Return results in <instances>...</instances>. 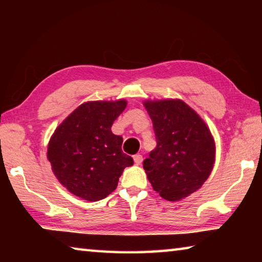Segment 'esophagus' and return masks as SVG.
Wrapping results in <instances>:
<instances>
[{
	"label": "esophagus",
	"mask_w": 262,
	"mask_h": 262,
	"mask_svg": "<svg viewBox=\"0 0 262 262\" xmlns=\"http://www.w3.org/2000/svg\"><path fill=\"white\" fill-rule=\"evenodd\" d=\"M133 158H134V163L136 164V165H140V164L143 162V157H142V155H140V154L135 155V156Z\"/></svg>",
	"instance_id": "obj_1"
}]
</instances>
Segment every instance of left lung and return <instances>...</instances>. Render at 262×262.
<instances>
[{"label": "left lung", "instance_id": "1", "mask_svg": "<svg viewBox=\"0 0 262 262\" xmlns=\"http://www.w3.org/2000/svg\"><path fill=\"white\" fill-rule=\"evenodd\" d=\"M157 145L143 167L154 189L167 201L194 193L209 177L215 162L210 130L181 100L144 101Z\"/></svg>", "mask_w": 262, "mask_h": 262}]
</instances>
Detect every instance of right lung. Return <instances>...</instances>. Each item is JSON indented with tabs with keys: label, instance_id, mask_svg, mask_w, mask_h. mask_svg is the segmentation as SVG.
<instances>
[{
	"label": "right lung",
	"instance_id": "right-lung-1",
	"mask_svg": "<svg viewBox=\"0 0 262 262\" xmlns=\"http://www.w3.org/2000/svg\"><path fill=\"white\" fill-rule=\"evenodd\" d=\"M126 100L82 104L56 128L47 157L60 183L81 199L98 201L117 188L133 158L122 151V137L111 127Z\"/></svg>",
	"mask_w": 262,
	"mask_h": 262
}]
</instances>
